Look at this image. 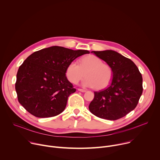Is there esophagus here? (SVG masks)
<instances>
[{
    "mask_svg": "<svg viewBox=\"0 0 160 160\" xmlns=\"http://www.w3.org/2000/svg\"><path fill=\"white\" fill-rule=\"evenodd\" d=\"M78 90L80 91V92H86V90L82 89V88H78Z\"/></svg>",
    "mask_w": 160,
    "mask_h": 160,
    "instance_id": "esophagus-1",
    "label": "esophagus"
}]
</instances>
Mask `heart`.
<instances>
[{
  "instance_id": "obj_1",
  "label": "heart",
  "mask_w": 160,
  "mask_h": 160,
  "mask_svg": "<svg viewBox=\"0 0 160 160\" xmlns=\"http://www.w3.org/2000/svg\"><path fill=\"white\" fill-rule=\"evenodd\" d=\"M82 85L87 87H94L102 90L107 87L112 78V70L110 66L104 64L99 58L88 55L79 61V65L75 61L68 64L66 76L71 83L77 84L84 77Z\"/></svg>"
}]
</instances>
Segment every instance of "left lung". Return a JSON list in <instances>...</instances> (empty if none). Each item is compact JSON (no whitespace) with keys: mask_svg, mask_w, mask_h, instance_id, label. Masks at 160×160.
<instances>
[{"mask_svg":"<svg viewBox=\"0 0 160 160\" xmlns=\"http://www.w3.org/2000/svg\"><path fill=\"white\" fill-rule=\"evenodd\" d=\"M91 52L111 66L112 78L108 87L94 92L89 110L101 118L120 119L138 105L143 90L142 75L131 59L116 51L106 50Z\"/></svg>","mask_w":160,"mask_h":160,"instance_id":"left-lung-1","label":"left lung"}]
</instances>
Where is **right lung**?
<instances>
[{
    "label": "right lung",
    "instance_id": "obj_1",
    "mask_svg": "<svg viewBox=\"0 0 160 160\" xmlns=\"http://www.w3.org/2000/svg\"><path fill=\"white\" fill-rule=\"evenodd\" d=\"M89 53L52 46L32 54L17 73L15 89L19 102L38 118L61 113L68 97L76 91L66 78V67L78 57Z\"/></svg>",
    "mask_w": 160,
    "mask_h": 160
}]
</instances>
